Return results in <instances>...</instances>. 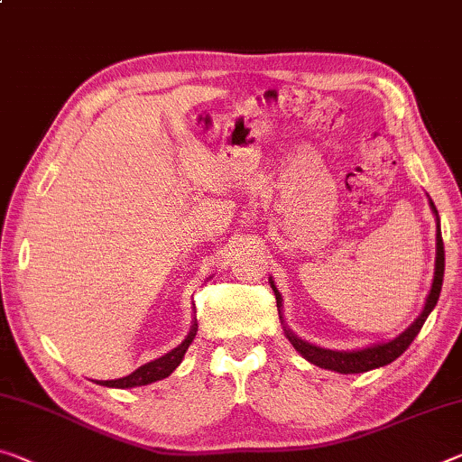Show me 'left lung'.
<instances>
[{"label":"left lung","instance_id":"1","mask_svg":"<svg viewBox=\"0 0 462 462\" xmlns=\"http://www.w3.org/2000/svg\"><path fill=\"white\" fill-rule=\"evenodd\" d=\"M430 208L436 217V264H434V281H431V289L428 293V300H425V305L421 310V314L417 316V320L409 326L407 330L401 332L399 337L388 340V343H378L372 346H365V349H355V351H335V349H324V346H318L314 343H308L301 337H297L293 330L285 324V318H282V297L276 289L273 276L271 287L274 291L276 297V308H279V318L282 324V330H285V337L289 338V343L295 346V351L301 355L303 359H308L310 364H314L322 370H330V372H338V374H364L375 370V367H384L388 364H393L396 357L409 349V345L413 343V338L420 335L423 322L428 320V316L431 314V310L436 308V303L439 300V291H442V281H444V241H442V231H439V217L438 210L434 207L430 198Z\"/></svg>","mask_w":462,"mask_h":462}]
</instances>
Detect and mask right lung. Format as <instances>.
I'll use <instances>...</instances> for the list:
<instances>
[{
    "mask_svg": "<svg viewBox=\"0 0 462 462\" xmlns=\"http://www.w3.org/2000/svg\"><path fill=\"white\" fill-rule=\"evenodd\" d=\"M196 332H198V324L194 320V324H191V328L188 332V337L183 338L181 343L175 346V349L165 353L159 359L148 361V364L140 365L138 370L132 372L130 375H124V378H117V380H98L97 384L109 386V388H134V386L152 384V382L167 378V375H171L175 372V367L181 364V359H183V355H186L188 346L191 345V340L196 338Z\"/></svg>",
    "mask_w": 462,
    "mask_h": 462,
    "instance_id": "1",
    "label": "right lung"
}]
</instances>
